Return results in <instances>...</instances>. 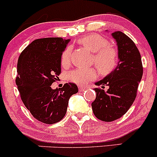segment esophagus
Segmentation results:
<instances>
[{
  "label": "esophagus",
  "mask_w": 157,
  "mask_h": 157,
  "mask_svg": "<svg viewBox=\"0 0 157 157\" xmlns=\"http://www.w3.org/2000/svg\"><path fill=\"white\" fill-rule=\"evenodd\" d=\"M87 87H86V86H79V90L80 91H84L85 90H86Z\"/></svg>",
  "instance_id": "34e87169"
}]
</instances>
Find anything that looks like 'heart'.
<instances>
[{
  "instance_id": "obj_1",
  "label": "heart",
  "mask_w": 157,
  "mask_h": 157,
  "mask_svg": "<svg viewBox=\"0 0 157 157\" xmlns=\"http://www.w3.org/2000/svg\"><path fill=\"white\" fill-rule=\"evenodd\" d=\"M79 43L94 53L93 61L98 71L102 74H108L115 70L118 64V56L116 50L109 45L105 38L100 35L90 34L85 36L79 40ZM71 46H67L63 51L61 56V62L63 66H67L71 63ZM68 80L79 85H85L96 77V72L93 68H77L71 71Z\"/></svg>"
}]
</instances>
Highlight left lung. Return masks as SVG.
I'll return each instance as SVG.
<instances>
[{"label": "left lung", "mask_w": 157, "mask_h": 157, "mask_svg": "<svg viewBox=\"0 0 157 157\" xmlns=\"http://www.w3.org/2000/svg\"><path fill=\"white\" fill-rule=\"evenodd\" d=\"M112 36L118 45L119 61L113 71L95 83L109 88L106 92L95 88L96 98L92 102L93 114L103 121H115L128 112L143 76L141 56L134 42L120 31L114 32Z\"/></svg>", "instance_id": "8db88e82"}]
</instances>
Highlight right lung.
Masks as SVG:
<instances>
[{"label": "right lung", "mask_w": 157, "mask_h": 157, "mask_svg": "<svg viewBox=\"0 0 157 157\" xmlns=\"http://www.w3.org/2000/svg\"><path fill=\"white\" fill-rule=\"evenodd\" d=\"M70 39H36L20 54L17 62V89L26 109L36 119L55 124L65 115L70 97L78 92L73 83L53 90L61 74V56Z\"/></svg>", "instance_id": "1"}]
</instances>
